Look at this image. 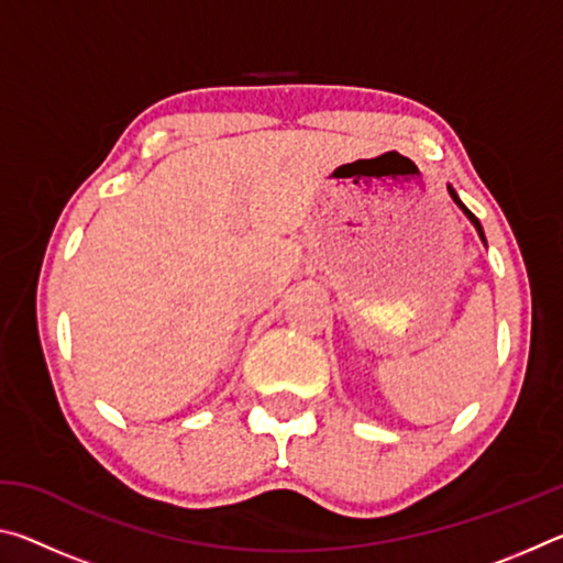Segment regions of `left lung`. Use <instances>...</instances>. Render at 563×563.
Returning a JSON list of instances; mask_svg holds the SVG:
<instances>
[{"mask_svg":"<svg viewBox=\"0 0 563 563\" xmlns=\"http://www.w3.org/2000/svg\"><path fill=\"white\" fill-rule=\"evenodd\" d=\"M450 194H452V198H454V201H456V206H460L462 208V211L466 213V218H470V221L474 223V228H476V231H479V235H482V241H484V233H482V225H479V221H476V216L470 211V208H466L462 201H460V198H456V194H454V190L450 188Z\"/></svg>","mask_w":563,"mask_h":563,"instance_id":"obj_1","label":"left lung"}]
</instances>
